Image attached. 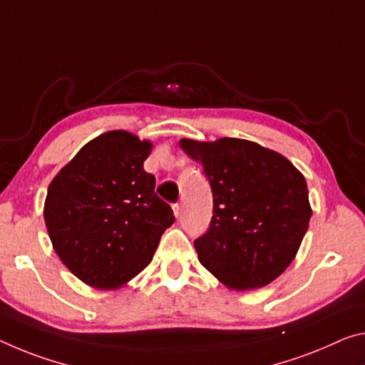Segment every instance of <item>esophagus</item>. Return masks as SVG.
<instances>
[{
	"mask_svg": "<svg viewBox=\"0 0 365 365\" xmlns=\"http://www.w3.org/2000/svg\"><path fill=\"white\" fill-rule=\"evenodd\" d=\"M172 210H173V214H175V217H180V214H182V206L180 205H173L172 206Z\"/></svg>",
	"mask_w": 365,
	"mask_h": 365,
	"instance_id": "34e87169",
	"label": "esophagus"
}]
</instances>
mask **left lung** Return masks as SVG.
<instances>
[{
  "mask_svg": "<svg viewBox=\"0 0 365 365\" xmlns=\"http://www.w3.org/2000/svg\"><path fill=\"white\" fill-rule=\"evenodd\" d=\"M180 148L201 162L212 190V219L195 240L198 259L225 287L258 289L297 255L312 207L305 177L284 155L239 138Z\"/></svg>",
  "mask_w": 365,
  "mask_h": 365,
  "instance_id": "8db88e82",
  "label": "left lung"
}]
</instances>
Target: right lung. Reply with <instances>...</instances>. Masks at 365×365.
<instances>
[{
  "label": "right lung",
  "instance_id": "obj_1",
  "mask_svg": "<svg viewBox=\"0 0 365 365\" xmlns=\"http://www.w3.org/2000/svg\"><path fill=\"white\" fill-rule=\"evenodd\" d=\"M151 149L125 130L102 133L48 185L43 219L51 245L91 287L113 291L140 274L175 221L143 167Z\"/></svg>",
  "mask_w": 365,
  "mask_h": 365
}]
</instances>
